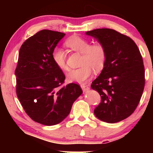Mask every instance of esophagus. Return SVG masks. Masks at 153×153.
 <instances>
[{"label":"esophagus","instance_id":"esophagus-1","mask_svg":"<svg viewBox=\"0 0 153 153\" xmlns=\"http://www.w3.org/2000/svg\"><path fill=\"white\" fill-rule=\"evenodd\" d=\"M81 87L83 91H88V90H89V88H90L88 85L85 84V83H82V84H81Z\"/></svg>","mask_w":153,"mask_h":153}]
</instances>
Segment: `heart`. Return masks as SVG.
<instances>
[{"instance_id": "heart-1", "label": "heart", "mask_w": 153, "mask_h": 153, "mask_svg": "<svg viewBox=\"0 0 153 153\" xmlns=\"http://www.w3.org/2000/svg\"><path fill=\"white\" fill-rule=\"evenodd\" d=\"M65 45L71 51L81 53L79 68L72 70L68 74V80L77 83H83L93 74L101 71L106 60V49L101 42L91 44L89 39L77 35H73L65 42ZM52 58L60 70H68L67 55L64 50L55 48L52 51Z\"/></svg>"}]
</instances>
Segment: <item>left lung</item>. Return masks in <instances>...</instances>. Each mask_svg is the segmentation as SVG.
Instances as JSON below:
<instances>
[{"label":"left lung","instance_id":"obj_1","mask_svg":"<svg viewBox=\"0 0 153 153\" xmlns=\"http://www.w3.org/2000/svg\"><path fill=\"white\" fill-rule=\"evenodd\" d=\"M86 35L106 49L103 70L91 85L101 96L94 114L104 122H119L133 114L141 100L145 85L143 58L132 39L113 29H95Z\"/></svg>","mask_w":153,"mask_h":153}]
</instances>
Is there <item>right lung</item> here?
I'll return each mask as SVG.
<instances>
[{
	"mask_svg": "<svg viewBox=\"0 0 153 153\" xmlns=\"http://www.w3.org/2000/svg\"><path fill=\"white\" fill-rule=\"evenodd\" d=\"M65 35L42 30L27 39L19 49L14 73L16 95L25 112L47 126L62 122L82 93L76 83L62 86L65 76L52 58V51Z\"/></svg>",
	"mask_w": 153,
	"mask_h": 153,
	"instance_id": "obj_1",
	"label": "right lung"
}]
</instances>
